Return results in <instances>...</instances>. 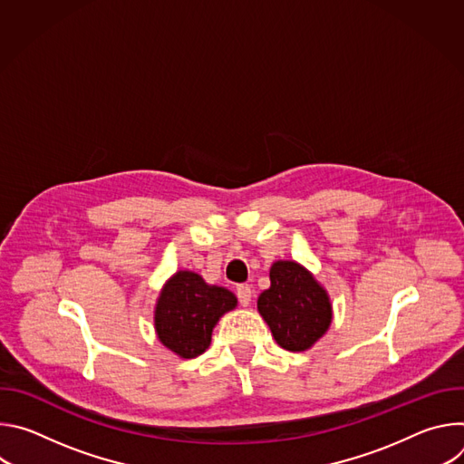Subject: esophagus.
<instances>
[{
    "label": "esophagus",
    "instance_id": "34e87169",
    "mask_svg": "<svg viewBox=\"0 0 464 464\" xmlns=\"http://www.w3.org/2000/svg\"><path fill=\"white\" fill-rule=\"evenodd\" d=\"M251 295H253V290L247 285L237 286V297H238V303L242 306H247L251 303Z\"/></svg>",
    "mask_w": 464,
    "mask_h": 464
}]
</instances>
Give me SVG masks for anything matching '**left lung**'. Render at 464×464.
<instances>
[{
	"label": "left lung",
	"instance_id": "1",
	"mask_svg": "<svg viewBox=\"0 0 464 464\" xmlns=\"http://www.w3.org/2000/svg\"><path fill=\"white\" fill-rule=\"evenodd\" d=\"M272 286L258 295L256 306L276 342L292 353L306 351L333 319L326 292L297 262L279 260L270 270Z\"/></svg>",
	"mask_w": 464,
	"mask_h": 464
}]
</instances>
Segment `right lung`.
Wrapping results in <instances>:
<instances>
[{"instance_id":"add662e5","label":"right lung","mask_w":464,"mask_h":464,"mask_svg":"<svg viewBox=\"0 0 464 464\" xmlns=\"http://www.w3.org/2000/svg\"><path fill=\"white\" fill-rule=\"evenodd\" d=\"M237 306V297L220 286H209L192 272H178L163 288L156 306L160 342L181 358H196L211 343V333L222 314Z\"/></svg>"}]
</instances>
